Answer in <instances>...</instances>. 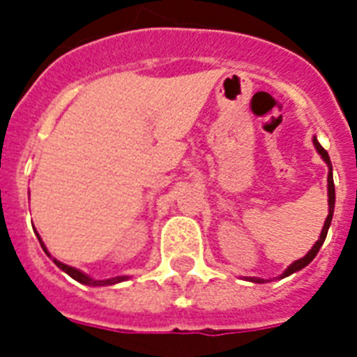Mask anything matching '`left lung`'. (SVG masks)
Returning <instances> with one entry per match:
<instances>
[{
	"instance_id": "8db88e82",
	"label": "left lung",
	"mask_w": 357,
	"mask_h": 357,
	"mask_svg": "<svg viewBox=\"0 0 357 357\" xmlns=\"http://www.w3.org/2000/svg\"><path fill=\"white\" fill-rule=\"evenodd\" d=\"M313 142H315L317 150H319V153L322 155V159L328 162V167H330V172H328V217L326 220H324V226H322V231H321V237H319V241H317L313 246H311V250L307 252V254L304 255V257H300V259H296L293 263V265H289L285 271H283V274L280 278H285L289 276V274H293V272L300 271V268H304L305 265H310L311 261H313V257H315L317 254H319V250H321L322 243H324V238H326L328 235V228H330V224H332V217H333V207H335V185H333V174H332V162H330V155H328V151L324 150L321 146V142L317 139H313ZM250 282H255V283H265V280L263 278H248Z\"/></svg>"
}]
</instances>
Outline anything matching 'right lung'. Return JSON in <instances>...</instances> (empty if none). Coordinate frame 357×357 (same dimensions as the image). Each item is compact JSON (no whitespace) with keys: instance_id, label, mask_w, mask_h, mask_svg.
Instances as JSON below:
<instances>
[{"instance_id":"right-lung-1","label":"right lung","mask_w":357,"mask_h":357,"mask_svg":"<svg viewBox=\"0 0 357 357\" xmlns=\"http://www.w3.org/2000/svg\"><path fill=\"white\" fill-rule=\"evenodd\" d=\"M42 244V243H40ZM42 248H44V252H47L46 246L42 244ZM50 255V254H47ZM53 263L59 266V268H63L68 276H72L74 280H77L79 283H85V285H113V283H119V282H123L128 276H114V278H103V280H96V278L89 276V274H85L83 271H79V268H75V266H70L66 265V263H61L59 259H55V257H52Z\"/></svg>"}]
</instances>
